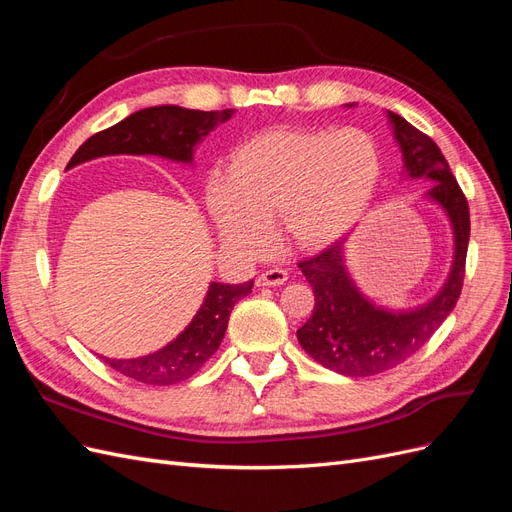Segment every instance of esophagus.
<instances>
[{"label": "esophagus", "instance_id": "1", "mask_svg": "<svg viewBox=\"0 0 512 512\" xmlns=\"http://www.w3.org/2000/svg\"><path fill=\"white\" fill-rule=\"evenodd\" d=\"M286 280H288V273L284 269H269L258 277L256 284L258 286H282V284H286Z\"/></svg>", "mask_w": 512, "mask_h": 512}]
</instances>
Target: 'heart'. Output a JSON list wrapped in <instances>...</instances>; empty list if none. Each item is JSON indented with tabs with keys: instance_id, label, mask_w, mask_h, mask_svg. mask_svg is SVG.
Here are the masks:
<instances>
[{
	"instance_id": "b5f03b06",
	"label": "heart",
	"mask_w": 512,
	"mask_h": 512,
	"mask_svg": "<svg viewBox=\"0 0 512 512\" xmlns=\"http://www.w3.org/2000/svg\"><path fill=\"white\" fill-rule=\"evenodd\" d=\"M382 173L376 138L361 128L267 130L232 149L207 207L220 239L241 254L265 250L273 218L288 245L320 252L365 220Z\"/></svg>"
}]
</instances>
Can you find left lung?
I'll list each match as a JSON object with an SVG mask.
<instances>
[{"instance_id": "8db88e82", "label": "left lung", "mask_w": 512, "mask_h": 512, "mask_svg": "<svg viewBox=\"0 0 512 512\" xmlns=\"http://www.w3.org/2000/svg\"><path fill=\"white\" fill-rule=\"evenodd\" d=\"M354 106V104H346ZM395 143L410 179H427L425 194L436 203L453 230V262L446 282L427 303L391 309L371 301L346 267V239L322 254L299 262L314 290L312 318L297 331L303 350L322 367L342 376L365 378L389 371L421 350L453 312L461 294L470 241V211L440 147L397 113L386 111Z\"/></svg>"}]
</instances>
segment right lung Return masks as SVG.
I'll return each instance as SVG.
<instances>
[{
	"mask_svg": "<svg viewBox=\"0 0 512 512\" xmlns=\"http://www.w3.org/2000/svg\"><path fill=\"white\" fill-rule=\"evenodd\" d=\"M235 111H192L175 104L149 106L102 130L76 149L68 168L104 156H160L179 164L194 162V149L205 136L228 121ZM66 168V170H68ZM254 280L243 284L211 282L207 297L192 322L164 348L136 359H100L132 380L168 386L188 380L220 348L235 303L252 292Z\"/></svg>",
	"mask_w": 512,
	"mask_h": 512,
	"instance_id": "add662e5",
	"label": "right lung"
}]
</instances>
